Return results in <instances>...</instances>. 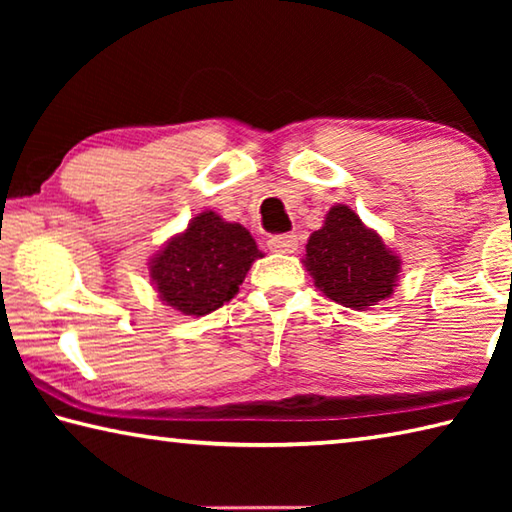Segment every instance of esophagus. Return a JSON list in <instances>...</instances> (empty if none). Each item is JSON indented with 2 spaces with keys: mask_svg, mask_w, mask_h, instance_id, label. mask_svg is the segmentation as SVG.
I'll return each mask as SVG.
<instances>
[{
  "mask_svg": "<svg viewBox=\"0 0 512 512\" xmlns=\"http://www.w3.org/2000/svg\"><path fill=\"white\" fill-rule=\"evenodd\" d=\"M268 248H271L273 253H296L298 235H273L268 239Z\"/></svg>",
  "mask_w": 512,
  "mask_h": 512,
  "instance_id": "obj_1",
  "label": "esophagus"
}]
</instances>
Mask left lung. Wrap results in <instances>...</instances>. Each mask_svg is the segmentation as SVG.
Wrapping results in <instances>:
<instances>
[{"label":"left lung","mask_w":512,"mask_h":512,"mask_svg":"<svg viewBox=\"0 0 512 512\" xmlns=\"http://www.w3.org/2000/svg\"><path fill=\"white\" fill-rule=\"evenodd\" d=\"M305 248L316 287L343 307L363 311L391 298L397 287L400 257L348 205H334Z\"/></svg>","instance_id":"left-lung-1"}]
</instances>
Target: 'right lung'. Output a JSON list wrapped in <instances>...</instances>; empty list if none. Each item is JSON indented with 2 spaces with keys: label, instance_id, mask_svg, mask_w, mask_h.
<instances>
[{
  "label": "right lung",
  "instance_id": "right-lung-1",
  "mask_svg": "<svg viewBox=\"0 0 512 512\" xmlns=\"http://www.w3.org/2000/svg\"><path fill=\"white\" fill-rule=\"evenodd\" d=\"M257 257L262 250L244 225L201 212L151 259L149 273L169 307L185 316H205L237 296Z\"/></svg>",
  "mask_w": 512,
  "mask_h": 512
}]
</instances>
